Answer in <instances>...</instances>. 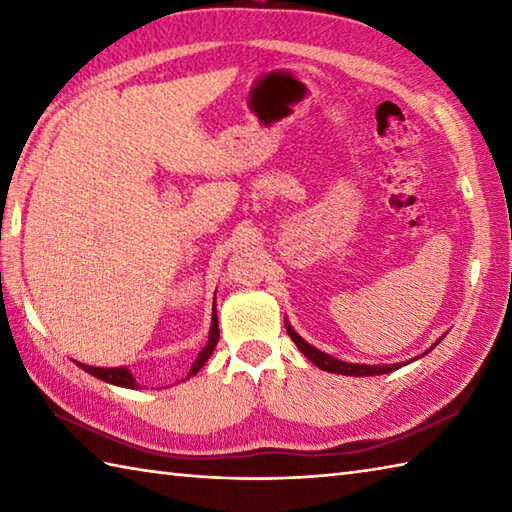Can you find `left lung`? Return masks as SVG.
I'll use <instances>...</instances> for the list:
<instances>
[{"label":"left lung","instance_id":"obj_1","mask_svg":"<svg viewBox=\"0 0 512 512\" xmlns=\"http://www.w3.org/2000/svg\"><path fill=\"white\" fill-rule=\"evenodd\" d=\"M286 330L290 334V339L295 341V345L299 347V352L308 358V361H312L314 365H317L319 369H323V372H332V374H343V376H380V374H389L394 372V369L407 365V363H396V365H358V363H345V361H339V358H334L330 354H325L321 350H317V347H312L310 343H306L301 339V336L290 328V323H286ZM442 341V339H440ZM438 341V343H440ZM433 343V345H438ZM431 352V350H427ZM424 352V354H427ZM422 354V356H424ZM413 361V358H411ZM409 361V363H411Z\"/></svg>","mask_w":512,"mask_h":512}]
</instances>
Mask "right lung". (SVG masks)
<instances>
[{
  "label": "right lung",
  "instance_id": "add662e5",
  "mask_svg": "<svg viewBox=\"0 0 512 512\" xmlns=\"http://www.w3.org/2000/svg\"><path fill=\"white\" fill-rule=\"evenodd\" d=\"M217 341H220V328H217V310H215V303H213V314H211V332H209V341H206V345L200 350L198 358H195L191 369H189V376H195L202 369V365L209 361V356L213 354ZM76 365H79L81 369H85V372L105 380V383H112V385H118V387H127V389H136L138 383L136 378L132 376V372H129L127 367H92V365H83L76 361Z\"/></svg>",
  "mask_w": 512,
  "mask_h": 512
}]
</instances>
